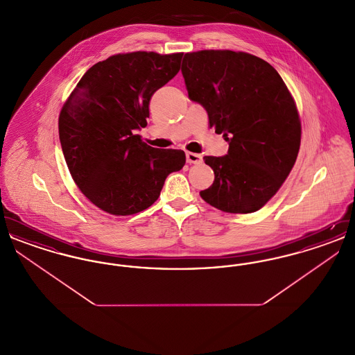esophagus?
<instances>
[{
  "instance_id": "esophagus-1",
  "label": "esophagus",
  "mask_w": 355,
  "mask_h": 355,
  "mask_svg": "<svg viewBox=\"0 0 355 355\" xmlns=\"http://www.w3.org/2000/svg\"><path fill=\"white\" fill-rule=\"evenodd\" d=\"M186 161L189 164H201L202 162V155L197 153H186Z\"/></svg>"
}]
</instances>
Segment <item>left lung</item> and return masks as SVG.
<instances>
[{
    "instance_id": "left-lung-1",
    "label": "left lung",
    "mask_w": 355,
    "mask_h": 355,
    "mask_svg": "<svg viewBox=\"0 0 355 355\" xmlns=\"http://www.w3.org/2000/svg\"><path fill=\"white\" fill-rule=\"evenodd\" d=\"M182 76L191 101L223 135V157H203L214 182L200 194L226 213L259 210L285 182L301 145L295 102L269 62L243 51L186 53Z\"/></svg>"
}]
</instances>
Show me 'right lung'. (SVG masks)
<instances>
[{
    "mask_svg": "<svg viewBox=\"0 0 355 355\" xmlns=\"http://www.w3.org/2000/svg\"><path fill=\"white\" fill-rule=\"evenodd\" d=\"M184 53L116 54L89 69L62 106L58 133L69 171L85 197L113 216L152 206L184 150L155 149L135 130L148 125L154 92L180 71Z\"/></svg>",
    "mask_w": 355,
    "mask_h": 355,
    "instance_id": "1",
    "label": "right lung"
}]
</instances>
